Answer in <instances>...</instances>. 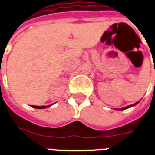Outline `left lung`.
I'll return each instance as SVG.
<instances>
[{
	"instance_id": "1",
	"label": "left lung",
	"mask_w": 155,
	"mask_h": 155,
	"mask_svg": "<svg viewBox=\"0 0 155 155\" xmlns=\"http://www.w3.org/2000/svg\"><path fill=\"white\" fill-rule=\"evenodd\" d=\"M138 103H139V101H138V102H136V103H134V104H133L128 105V106H126V107L121 108V109H117V110H126V109H128V108H130V107H132V106H134V105H136Z\"/></svg>"
}]
</instances>
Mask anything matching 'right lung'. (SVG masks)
<instances>
[{
    "instance_id": "obj_1",
    "label": "right lung",
    "mask_w": 155,
    "mask_h": 155,
    "mask_svg": "<svg viewBox=\"0 0 155 155\" xmlns=\"http://www.w3.org/2000/svg\"><path fill=\"white\" fill-rule=\"evenodd\" d=\"M33 108H35V109H45V108L50 107L51 105H47V106H36V105H31Z\"/></svg>"
}]
</instances>
